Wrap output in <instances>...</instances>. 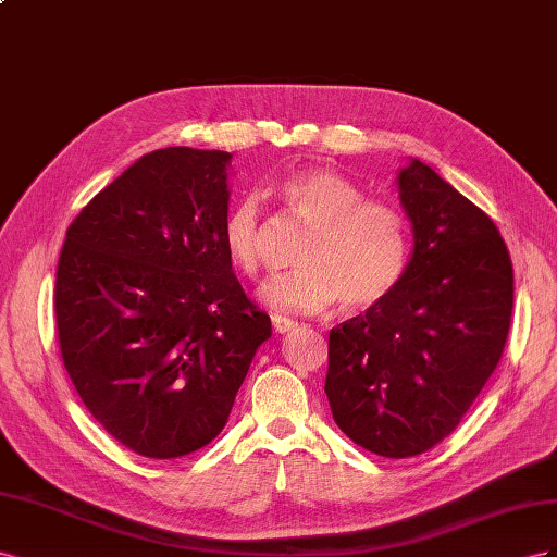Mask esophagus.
Here are the masks:
<instances>
[{"mask_svg": "<svg viewBox=\"0 0 557 557\" xmlns=\"http://www.w3.org/2000/svg\"><path fill=\"white\" fill-rule=\"evenodd\" d=\"M298 326L296 320H292V317H284V314H273V329L277 333H289Z\"/></svg>", "mask_w": 557, "mask_h": 557, "instance_id": "34e87169", "label": "esophagus"}]
</instances>
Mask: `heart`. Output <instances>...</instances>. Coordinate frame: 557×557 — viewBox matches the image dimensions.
Here are the masks:
<instances>
[{"label":"heart","instance_id":"b5f03b06","mask_svg":"<svg viewBox=\"0 0 557 557\" xmlns=\"http://www.w3.org/2000/svg\"><path fill=\"white\" fill-rule=\"evenodd\" d=\"M280 194L289 208L314 226L292 275L263 289L270 308L322 312L343 300L347 310H371L394 294L410 257L406 219L389 202L363 200L361 188L343 174L312 168L284 177ZM261 202L237 200L221 226L231 265L247 277L261 270Z\"/></svg>","mask_w":557,"mask_h":557}]
</instances>
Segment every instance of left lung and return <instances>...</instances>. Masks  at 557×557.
<instances>
[{
    "mask_svg": "<svg viewBox=\"0 0 557 557\" xmlns=\"http://www.w3.org/2000/svg\"><path fill=\"white\" fill-rule=\"evenodd\" d=\"M396 188L408 268L385 304L331 329L324 392L347 438L404 459L446 438L497 369L513 265L492 219L418 158Z\"/></svg>",
    "mask_w": 557,
    "mask_h": 557,
    "instance_id": "8db88e82",
    "label": "left lung"
}]
</instances>
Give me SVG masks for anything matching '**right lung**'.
Listing matches in <instances>:
<instances>
[{"label": "right lung", "mask_w": 557, "mask_h": 557, "mask_svg": "<svg viewBox=\"0 0 557 557\" xmlns=\"http://www.w3.org/2000/svg\"><path fill=\"white\" fill-rule=\"evenodd\" d=\"M231 158L141 156L72 221L60 251L62 361L90 416L137 455L208 446L273 336L221 243Z\"/></svg>", "instance_id": "right-lung-1"}]
</instances>
